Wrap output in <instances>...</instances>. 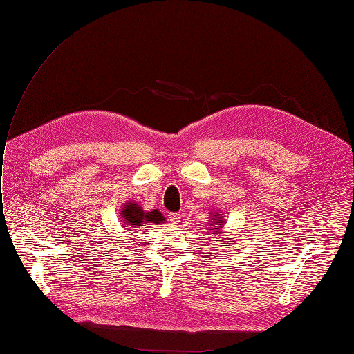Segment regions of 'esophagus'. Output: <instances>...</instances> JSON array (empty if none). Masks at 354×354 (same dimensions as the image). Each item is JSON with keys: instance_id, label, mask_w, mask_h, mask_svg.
I'll use <instances>...</instances> for the list:
<instances>
[{"instance_id": "1", "label": "esophagus", "mask_w": 354, "mask_h": 354, "mask_svg": "<svg viewBox=\"0 0 354 354\" xmlns=\"http://www.w3.org/2000/svg\"><path fill=\"white\" fill-rule=\"evenodd\" d=\"M169 220H171V223H173V224H178V221H180V214H178V212L169 214Z\"/></svg>"}]
</instances>
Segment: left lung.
Segmentation results:
<instances>
[{"label": "left lung", "instance_id": "1", "mask_svg": "<svg viewBox=\"0 0 354 354\" xmlns=\"http://www.w3.org/2000/svg\"><path fill=\"white\" fill-rule=\"evenodd\" d=\"M209 220H207L208 221V230H211V232H214L216 234H218L217 236V239H220V233H223V229H224V218H223V212H220V211H212V212H209ZM221 241H224V242H230L232 241V238L230 239H226V238H221ZM223 246H230V245H223Z\"/></svg>", "mask_w": 354, "mask_h": 354}]
</instances>
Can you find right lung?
<instances>
[{"instance_id": "right-lung-1", "label": "right lung", "mask_w": 354, "mask_h": 354, "mask_svg": "<svg viewBox=\"0 0 354 354\" xmlns=\"http://www.w3.org/2000/svg\"><path fill=\"white\" fill-rule=\"evenodd\" d=\"M120 218L124 223V229H138L143 224L147 223H153V224H162L165 221V217L160 214L159 209H152V211H145L137 202L134 201H128L124 202V205L121 207L120 211Z\"/></svg>"}]
</instances>
